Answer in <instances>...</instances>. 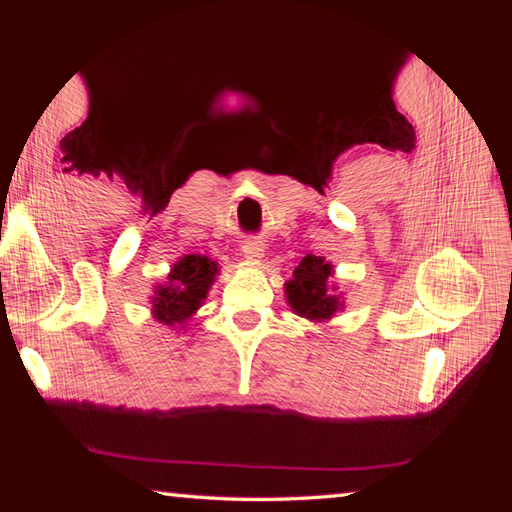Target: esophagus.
Instances as JSON below:
<instances>
[{"label":"esophagus","mask_w":512,"mask_h":512,"mask_svg":"<svg viewBox=\"0 0 512 512\" xmlns=\"http://www.w3.org/2000/svg\"><path fill=\"white\" fill-rule=\"evenodd\" d=\"M244 255H246V259H250V262H259V259H262V255H264V244L262 241H246L244 244Z\"/></svg>","instance_id":"obj_1"}]
</instances>
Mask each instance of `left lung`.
I'll use <instances>...</instances> for the list:
<instances>
[{
	"instance_id": "left-lung-1",
	"label": "left lung",
	"mask_w": 512,
	"mask_h": 512,
	"mask_svg": "<svg viewBox=\"0 0 512 512\" xmlns=\"http://www.w3.org/2000/svg\"><path fill=\"white\" fill-rule=\"evenodd\" d=\"M334 275V266L323 257L307 255L296 266L291 280L284 284L287 300L298 316L323 323L332 318L336 311L343 309L339 296L329 289V277Z\"/></svg>"
}]
</instances>
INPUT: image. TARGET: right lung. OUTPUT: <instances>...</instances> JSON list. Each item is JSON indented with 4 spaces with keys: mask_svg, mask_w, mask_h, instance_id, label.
Masks as SVG:
<instances>
[{
    "mask_svg": "<svg viewBox=\"0 0 512 512\" xmlns=\"http://www.w3.org/2000/svg\"><path fill=\"white\" fill-rule=\"evenodd\" d=\"M216 273H219V264L212 262L210 257H180L173 264L167 282L155 287V296L151 300L153 318L169 327L185 325L203 305Z\"/></svg>",
    "mask_w": 512,
    "mask_h": 512,
    "instance_id": "right-lung-1",
    "label": "right lung"
}]
</instances>
